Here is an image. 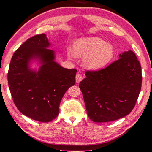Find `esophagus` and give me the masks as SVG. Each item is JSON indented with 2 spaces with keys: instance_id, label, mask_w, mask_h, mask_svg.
I'll list each match as a JSON object with an SVG mask.
<instances>
[{
  "instance_id": "1",
  "label": "esophagus",
  "mask_w": 152,
  "mask_h": 152,
  "mask_svg": "<svg viewBox=\"0 0 152 152\" xmlns=\"http://www.w3.org/2000/svg\"><path fill=\"white\" fill-rule=\"evenodd\" d=\"M75 79H76V83H79L81 80H83V76L81 75L80 73H77V74L76 75Z\"/></svg>"
}]
</instances>
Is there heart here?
Segmentation results:
<instances>
[{
	"label": "heart",
	"instance_id": "obj_1",
	"mask_svg": "<svg viewBox=\"0 0 152 152\" xmlns=\"http://www.w3.org/2000/svg\"><path fill=\"white\" fill-rule=\"evenodd\" d=\"M73 53L83 58V64L88 69H99L113 60L115 48L98 37H86L77 39L73 44Z\"/></svg>",
	"mask_w": 152,
	"mask_h": 152
}]
</instances>
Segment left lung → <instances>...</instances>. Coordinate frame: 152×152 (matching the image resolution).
I'll list each match as a JSON object with an SVG mask.
<instances>
[{"instance_id":"obj_1","label":"left lung","mask_w":152,"mask_h":152,"mask_svg":"<svg viewBox=\"0 0 152 152\" xmlns=\"http://www.w3.org/2000/svg\"><path fill=\"white\" fill-rule=\"evenodd\" d=\"M86 75L79 87L90 119L110 122L131 113L142 83L141 66L134 53L125 51L107 67L86 71Z\"/></svg>"}]
</instances>
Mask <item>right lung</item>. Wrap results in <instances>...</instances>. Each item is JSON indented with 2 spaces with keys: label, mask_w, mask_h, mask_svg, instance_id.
<instances>
[{
  "label": "right lung",
  "mask_w": 152,
  "mask_h": 152,
  "mask_svg": "<svg viewBox=\"0 0 152 152\" xmlns=\"http://www.w3.org/2000/svg\"><path fill=\"white\" fill-rule=\"evenodd\" d=\"M46 34L33 36L13 55L8 84L14 102L22 114L40 122H49L59 114L64 94L75 83L76 69H68L55 61V51ZM41 66L32 69L30 64Z\"/></svg>",
  "instance_id": "1"
}]
</instances>
